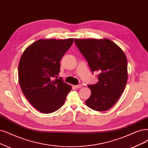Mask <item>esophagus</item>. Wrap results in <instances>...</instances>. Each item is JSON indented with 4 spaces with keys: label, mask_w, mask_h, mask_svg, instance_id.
<instances>
[{
    "label": "esophagus",
    "mask_w": 148,
    "mask_h": 148,
    "mask_svg": "<svg viewBox=\"0 0 148 148\" xmlns=\"http://www.w3.org/2000/svg\"><path fill=\"white\" fill-rule=\"evenodd\" d=\"M82 85H75V86H74L75 88H77V89H78V88H81L82 87Z\"/></svg>",
    "instance_id": "obj_1"
}]
</instances>
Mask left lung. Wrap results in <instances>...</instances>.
I'll use <instances>...</instances> for the list:
<instances>
[{"mask_svg":"<svg viewBox=\"0 0 148 148\" xmlns=\"http://www.w3.org/2000/svg\"><path fill=\"white\" fill-rule=\"evenodd\" d=\"M93 73L98 71L97 83L88 85L91 91L86 105L96 111H106L118 100L127 81V61L124 52L110 40H74Z\"/></svg>","mask_w":148,"mask_h":148,"instance_id":"obj_1","label":"left lung"}]
</instances>
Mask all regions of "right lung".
Returning <instances> with one entry per match:
<instances>
[{
  "instance_id": "obj_1",
  "label": "right lung",
  "mask_w": 148,
  "mask_h": 148,
  "mask_svg": "<svg viewBox=\"0 0 148 148\" xmlns=\"http://www.w3.org/2000/svg\"><path fill=\"white\" fill-rule=\"evenodd\" d=\"M73 41V38L40 40L22 55L18 66L19 85L29 102L41 113L58 110L72 88L58 76L60 60Z\"/></svg>"
}]
</instances>
